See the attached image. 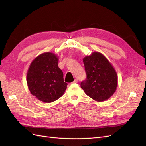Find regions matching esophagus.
I'll return each mask as SVG.
<instances>
[{
	"label": "esophagus",
	"mask_w": 146,
	"mask_h": 146,
	"mask_svg": "<svg viewBox=\"0 0 146 146\" xmlns=\"http://www.w3.org/2000/svg\"><path fill=\"white\" fill-rule=\"evenodd\" d=\"M78 82V79L77 78H76L74 80V81L72 82V83H77Z\"/></svg>",
	"instance_id": "obj_1"
}]
</instances>
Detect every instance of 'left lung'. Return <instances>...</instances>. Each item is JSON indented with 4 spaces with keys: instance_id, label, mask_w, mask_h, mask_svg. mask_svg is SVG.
I'll use <instances>...</instances> for the list:
<instances>
[{
    "instance_id": "left-lung-1",
    "label": "left lung",
    "mask_w": 146,
    "mask_h": 146,
    "mask_svg": "<svg viewBox=\"0 0 146 146\" xmlns=\"http://www.w3.org/2000/svg\"><path fill=\"white\" fill-rule=\"evenodd\" d=\"M86 78L81 82V88L86 95L98 102H103L112 96L117 86L115 69L100 52H94L83 59Z\"/></svg>"
}]
</instances>
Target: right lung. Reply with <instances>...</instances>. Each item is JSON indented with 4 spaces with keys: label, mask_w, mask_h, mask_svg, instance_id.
I'll list each match as a JSON object with an SVG mask.
<instances>
[{
    "label": "right lung",
    "mask_w": 146,
    "mask_h": 146,
    "mask_svg": "<svg viewBox=\"0 0 146 146\" xmlns=\"http://www.w3.org/2000/svg\"><path fill=\"white\" fill-rule=\"evenodd\" d=\"M58 57L45 52L31 63L27 74V83L31 94L38 100L50 103L61 98L67 88L63 73L58 66Z\"/></svg>",
    "instance_id": "obj_1"
}]
</instances>
